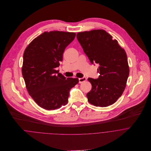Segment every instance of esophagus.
Wrapping results in <instances>:
<instances>
[{"mask_svg": "<svg viewBox=\"0 0 151 151\" xmlns=\"http://www.w3.org/2000/svg\"><path fill=\"white\" fill-rule=\"evenodd\" d=\"M86 77H83V78H78V83H79L80 84H81V83H83V82L86 81Z\"/></svg>", "mask_w": 151, "mask_h": 151, "instance_id": "esophagus-1", "label": "esophagus"}]
</instances>
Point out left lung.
<instances>
[{
	"label": "left lung",
	"instance_id": "left-lung-1",
	"mask_svg": "<svg viewBox=\"0 0 151 151\" xmlns=\"http://www.w3.org/2000/svg\"><path fill=\"white\" fill-rule=\"evenodd\" d=\"M77 38L91 63L99 65V77L88 79L92 84L86 94L88 102L99 107L113 104L122 96L129 76L125 50L104 29L78 32Z\"/></svg>",
	"mask_w": 151,
	"mask_h": 151
}]
</instances>
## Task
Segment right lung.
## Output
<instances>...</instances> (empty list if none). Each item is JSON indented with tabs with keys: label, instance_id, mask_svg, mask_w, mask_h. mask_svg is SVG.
<instances>
[{
	"label": "right lung",
	"instance_id": "add662e5",
	"mask_svg": "<svg viewBox=\"0 0 151 151\" xmlns=\"http://www.w3.org/2000/svg\"><path fill=\"white\" fill-rule=\"evenodd\" d=\"M75 32H44L25 49L22 74L27 91L38 106L55 110L68 102L70 90L78 78H65L55 68L62 61L65 47L75 38Z\"/></svg>",
	"mask_w": 151,
	"mask_h": 151
}]
</instances>
